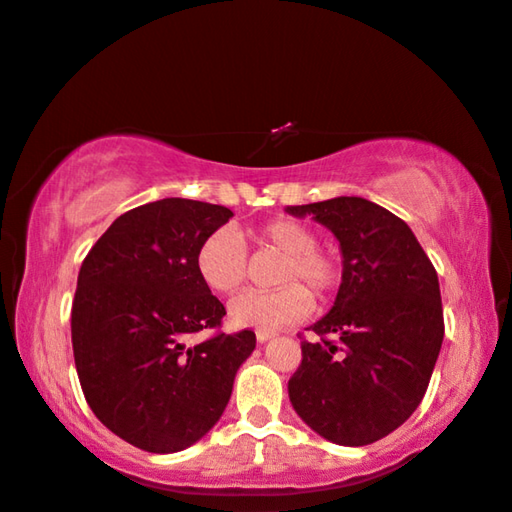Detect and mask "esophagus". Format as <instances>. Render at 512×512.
<instances>
[{"label":"esophagus","instance_id":"esophagus-1","mask_svg":"<svg viewBox=\"0 0 512 512\" xmlns=\"http://www.w3.org/2000/svg\"><path fill=\"white\" fill-rule=\"evenodd\" d=\"M273 336H276V331H269V329H257V341H259V343L269 341V338H273Z\"/></svg>","mask_w":512,"mask_h":512}]
</instances>
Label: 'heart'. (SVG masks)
<instances>
[{
	"mask_svg": "<svg viewBox=\"0 0 512 512\" xmlns=\"http://www.w3.org/2000/svg\"><path fill=\"white\" fill-rule=\"evenodd\" d=\"M257 248L283 253L278 283L271 292L248 290L229 301L227 318L241 329H278L299 322L313 311L312 287L318 297H327L341 285L343 259L336 250L318 246V232L297 218H271L250 232ZM194 266L208 290L232 294L248 278V248L232 229H218L199 243Z\"/></svg>",
	"mask_w": 512,
	"mask_h": 512,
	"instance_id": "obj_1",
	"label": "heart"
}]
</instances>
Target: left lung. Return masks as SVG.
<instances>
[{"instance_id": "8db88e82", "label": "left lung", "mask_w": 512, "mask_h": 512, "mask_svg": "<svg viewBox=\"0 0 512 512\" xmlns=\"http://www.w3.org/2000/svg\"><path fill=\"white\" fill-rule=\"evenodd\" d=\"M341 243L343 280L325 318L301 341L290 401L313 431L338 445H369L413 415L443 343L434 264L410 227L362 197L290 206Z\"/></svg>"}]
</instances>
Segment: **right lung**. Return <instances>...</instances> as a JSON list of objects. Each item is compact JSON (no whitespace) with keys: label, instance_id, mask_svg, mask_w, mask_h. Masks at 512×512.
<instances>
[{"label":"right lung","instance_id":"add662e5","mask_svg":"<svg viewBox=\"0 0 512 512\" xmlns=\"http://www.w3.org/2000/svg\"><path fill=\"white\" fill-rule=\"evenodd\" d=\"M232 211L160 199L122 213L90 248L71 306L85 401L104 427L146 452L190 448L220 420L255 331L218 329L227 311L201 283L194 255Z\"/></svg>","mask_w":512,"mask_h":512}]
</instances>
